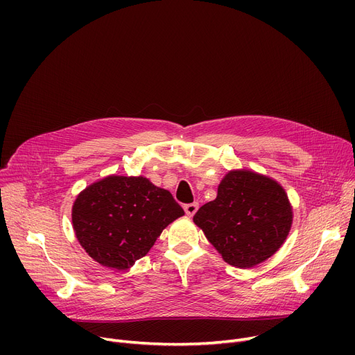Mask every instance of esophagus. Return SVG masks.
Here are the masks:
<instances>
[{"mask_svg":"<svg viewBox=\"0 0 355 355\" xmlns=\"http://www.w3.org/2000/svg\"><path fill=\"white\" fill-rule=\"evenodd\" d=\"M197 210H198V202H190V204H185V206H184L185 214L190 216V217L194 216L197 213Z\"/></svg>","mask_w":355,"mask_h":355,"instance_id":"obj_1","label":"esophagus"}]
</instances>
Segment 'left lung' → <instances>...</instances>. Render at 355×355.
Masks as SVG:
<instances>
[{
	"mask_svg": "<svg viewBox=\"0 0 355 355\" xmlns=\"http://www.w3.org/2000/svg\"><path fill=\"white\" fill-rule=\"evenodd\" d=\"M193 220L225 262L249 269L281 249L293 211L277 181L250 170H233L218 184L216 200L201 206Z\"/></svg>",
	"mask_w": 355,
	"mask_h": 355,
	"instance_id": "obj_1",
	"label": "left lung"
}]
</instances>
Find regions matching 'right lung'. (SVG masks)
<instances>
[{"label":"right lung","mask_w":355,"mask_h":355,"mask_svg":"<svg viewBox=\"0 0 355 355\" xmlns=\"http://www.w3.org/2000/svg\"><path fill=\"white\" fill-rule=\"evenodd\" d=\"M184 216L173 194L145 177L107 175L76 197L71 223L80 246L98 263L128 270L162 230Z\"/></svg>","instance_id":"1"}]
</instances>
